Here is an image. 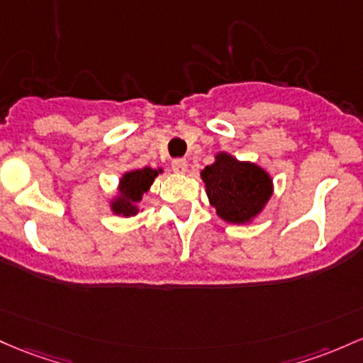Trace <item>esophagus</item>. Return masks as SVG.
<instances>
[{
  "label": "esophagus",
  "mask_w": 363,
  "mask_h": 363,
  "mask_svg": "<svg viewBox=\"0 0 363 363\" xmlns=\"http://www.w3.org/2000/svg\"><path fill=\"white\" fill-rule=\"evenodd\" d=\"M172 170L175 174H186V170H188V160L186 158H175L172 162Z\"/></svg>",
  "instance_id": "1"
}]
</instances>
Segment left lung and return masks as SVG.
Segmentation results:
<instances>
[{"instance_id": "obj_1", "label": "left lung", "mask_w": 363, "mask_h": 363, "mask_svg": "<svg viewBox=\"0 0 363 363\" xmlns=\"http://www.w3.org/2000/svg\"><path fill=\"white\" fill-rule=\"evenodd\" d=\"M200 175L210 205L229 224H252L274 194L272 175L264 167L238 160L227 151H218Z\"/></svg>"}]
</instances>
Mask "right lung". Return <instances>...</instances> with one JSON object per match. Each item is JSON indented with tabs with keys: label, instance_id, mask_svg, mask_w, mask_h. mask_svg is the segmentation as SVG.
<instances>
[{
	"label": "right lung",
	"instance_id": "right-lung-1",
	"mask_svg": "<svg viewBox=\"0 0 363 363\" xmlns=\"http://www.w3.org/2000/svg\"><path fill=\"white\" fill-rule=\"evenodd\" d=\"M160 174H163V169H151V167L133 169L123 174L118 179L117 194L110 200L111 213L121 217H134L141 212L139 201L148 193L155 179Z\"/></svg>",
	"mask_w": 363,
	"mask_h": 363
}]
</instances>
